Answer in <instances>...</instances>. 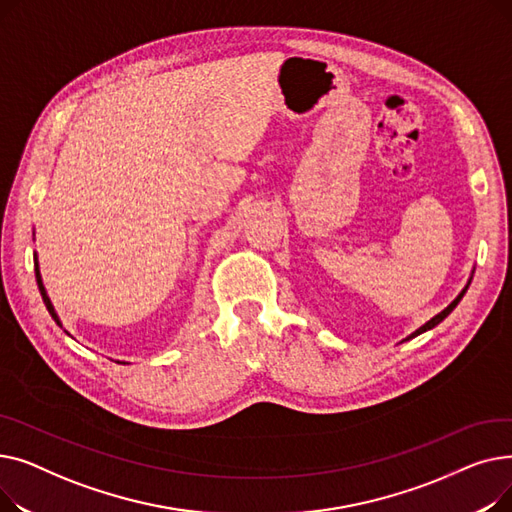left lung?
<instances>
[{"instance_id": "1", "label": "left lung", "mask_w": 512, "mask_h": 512, "mask_svg": "<svg viewBox=\"0 0 512 512\" xmlns=\"http://www.w3.org/2000/svg\"><path fill=\"white\" fill-rule=\"evenodd\" d=\"M467 288H469V286H465V290H463V292L459 294V297H456V299H454V301H452V303H450V305H448V307H446V309H444L442 313H438L436 317H432V319H429L425 326H421L419 330H415V332H413V334H411V336H409L407 340H411V338H415V336H419V334H423V332H427V330H432V328H436V326L440 324V321H442L444 317H448V315H450V311H452V309H454L456 305H459V303H461V299L465 297V292H467Z\"/></svg>"}]
</instances>
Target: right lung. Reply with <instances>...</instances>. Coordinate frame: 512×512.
Segmentation results:
<instances>
[{
    "label": "right lung",
    "mask_w": 512,
    "mask_h": 512,
    "mask_svg": "<svg viewBox=\"0 0 512 512\" xmlns=\"http://www.w3.org/2000/svg\"><path fill=\"white\" fill-rule=\"evenodd\" d=\"M35 276H37L39 292H41V297H43V303H45V307H47L49 315L53 317V321H56V324H58V326H62V324H60V317H58L56 309H53V305H51V301H49V297H47V292H45V286H43V282H41V274H39V263H37V257H35Z\"/></svg>",
    "instance_id": "add662e5"
}]
</instances>
